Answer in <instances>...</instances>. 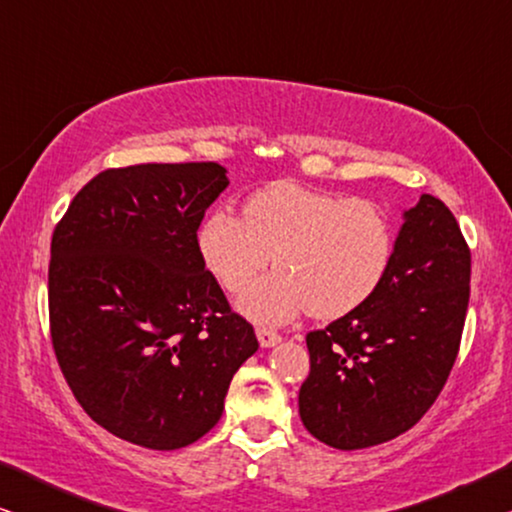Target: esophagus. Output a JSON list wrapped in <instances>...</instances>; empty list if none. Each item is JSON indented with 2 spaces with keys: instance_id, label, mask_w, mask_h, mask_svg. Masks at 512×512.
Returning <instances> with one entry per match:
<instances>
[{
  "instance_id": "esophagus-1",
  "label": "esophagus",
  "mask_w": 512,
  "mask_h": 512,
  "mask_svg": "<svg viewBox=\"0 0 512 512\" xmlns=\"http://www.w3.org/2000/svg\"><path fill=\"white\" fill-rule=\"evenodd\" d=\"M256 338L258 342H261V347H275L279 340H282V335H279L277 331H270V328H258L256 331Z\"/></svg>"
}]
</instances>
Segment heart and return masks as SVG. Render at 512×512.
<instances>
[{"label": "heart", "instance_id": "obj_1", "mask_svg": "<svg viewBox=\"0 0 512 512\" xmlns=\"http://www.w3.org/2000/svg\"><path fill=\"white\" fill-rule=\"evenodd\" d=\"M198 251L230 293L276 258L280 270L237 298V310L256 324H284L305 310L338 319L380 289L394 258V228L375 202L279 181L244 202L242 219L226 209L209 214Z\"/></svg>", "mask_w": 512, "mask_h": 512}]
</instances>
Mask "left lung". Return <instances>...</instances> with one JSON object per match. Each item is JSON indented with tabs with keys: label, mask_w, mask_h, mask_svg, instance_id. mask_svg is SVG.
Returning <instances> with one entry per match:
<instances>
[{
	"label": "left lung",
	"mask_w": 512,
	"mask_h": 512,
	"mask_svg": "<svg viewBox=\"0 0 512 512\" xmlns=\"http://www.w3.org/2000/svg\"><path fill=\"white\" fill-rule=\"evenodd\" d=\"M471 251L445 202L424 193L403 212L389 272L373 296L307 333L305 429L335 450H363L412 429L445 387L471 293Z\"/></svg>",
	"instance_id": "obj_1"
}]
</instances>
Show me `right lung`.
Returning a JSON list of instances; mask_svg holds the SVG:
<instances>
[{
  "label": "right lung",
  "instance_id": "add662e5",
  "mask_svg": "<svg viewBox=\"0 0 512 512\" xmlns=\"http://www.w3.org/2000/svg\"><path fill=\"white\" fill-rule=\"evenodd\" d=\"M226 172L104 170L53 233L48 312L62 375L93 422L149 450H179L214 429L230 380L258 349L198 251Z\"/></svg>",
  "mask_w": 512,
  "mask_h": 512
}]
</instances>
